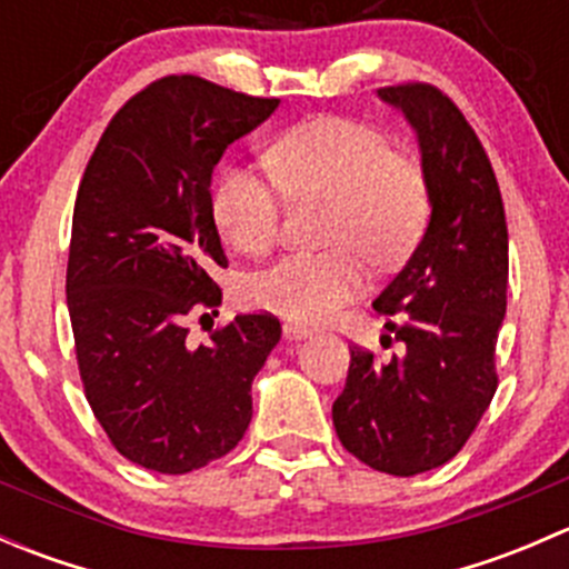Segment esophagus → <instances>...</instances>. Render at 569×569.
Listing matches in <instances>:
<instances>
[{"mask_svg":"<svg viewBox=\"0 0 569 569\" xmlns=\"http://www.w3.org/2000/svg\"><path fill=\"white\" fill-rule=\"evenodd\" d=\"M311 336V330L302 325H295V321H286L283 325V338L286 341H302V338Z\"/></svg>","mask_w":569,"mask_h":569,"instance_id":"obj_1","label":"esophagus"}]
</instances>
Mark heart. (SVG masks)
<instances>
[{"mask_svg": "<svg viewBox=\"0 0 569 569\" xmlns=\"http://www.w3.org/2000/svg\"><path fill=\"white\" fill-rule=\"evenodd\" d=\"M269 173L231 168L217 178L211 214L222 237L244 256L278 244L286 198L327 200L330 250L286 256L250 283L258 308L291 321L330 319L366 286V257L377 269L410 256L429 220L421 164L388 137L352 118H313L267 151Z\"/></svg>", "mask_w": 569, "mask_h": 569, "instance_id": "obj_1", "label": "heart"}]
</instances>
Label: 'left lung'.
I'll return each mask as SVG.
<instances>
[{
  "label": "left lung",
  "mask_w": 569,
  "mask_h": 569,
  "mask_svg": "<svg viewBox=\"0 0 569 569\" xmlns=\"http://www.w3.org/2000/svg\"><path fill=\"white\" fill-rule=\"evenodd\" d=\"M418 131L432 217L407 267L375 300L405 358L349 347L332 427L349 455L391 476L449 462L498 388L496 343L507 313L509 239L501 189L462 109L435 84L380 88Z\"/></svg>",
  "instance_id": "obj_1"
}]
</instances>
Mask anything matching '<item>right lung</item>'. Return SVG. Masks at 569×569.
<instances>
[{"label": "right lung", "instance_id": "right-lung-1", "mask_svg": "<svg viewBox=\"0 0 569 569\" xmlns=\"http://www.w3.org/2000/svg\"><path fill=\"white\" fill-rule=\"evenodd\" d=\"M274 107L192 73L162 77L112 114L79 183L66 272L79 377L109 443L157 473L237 449L252 377L280 341L267 311L239 313L200 347L187 338L189 317L217 313L209 272L228 267L214 164Z\"/></svg>", "mask_w": 569, "mask_h": 569}]
</instances>
